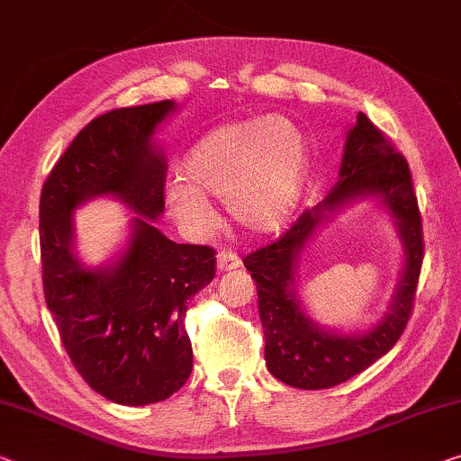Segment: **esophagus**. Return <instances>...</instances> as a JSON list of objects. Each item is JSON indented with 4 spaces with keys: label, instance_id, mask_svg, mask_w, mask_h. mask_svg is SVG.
<instances>
[{
    "label": "esophagus",
    "instance_id": "esophagus-1",
    "mask_svg": "<svg viewBox=\"0 0 461 461\" xmlns=\"http://www.w3.org/2000/svg\"><path fill=\"white\" fill-rule=\"evenodd\" d=\"M216 266H218V272H230V270H237L240 267V258L230 249L221 251L218 253V259H216Z\"/></svg>",
    "mask_w": 461,
    "mask_h": 461
}]
</instances>
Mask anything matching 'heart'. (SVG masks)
<instances>
[{"mask_svg": "<svg viewBox=\"0 0 461 461\" xmlns=\"http://www.w3.org/2000/svg\"><path fill=\"white\" fill-rule=\"evenodd\" d=\"M304 162V140L285 117L226 123L189 152L183 167L187 181L168 183L167 206L187 230L203 232L214 224L206 194L226 197L243 229L270 232L294 208Z\"/></svg>", "mask_w": 461, "mask_h": 461, "instance_id": "b5f03b06", "label": "heart"}]
</instances>
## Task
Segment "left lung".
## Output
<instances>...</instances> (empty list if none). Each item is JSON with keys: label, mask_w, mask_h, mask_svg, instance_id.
Returning <instances> with one entry per match:
<instances>
[{"label": "left lung", "mask_w": 461, "mask_h": 461, "mask_svg": "<svg viewBox=\"0 0 461 461\" xmlns=\"http://www.w3.org/2000/svg\"><path fill=\"white\" fill-rule=\"evenodd\" d=\"M339 176L342 179L323 203L304 210L278 239L243 259L258 282L267 369L282 384L299 389H328L344 384L392 350L412 315L422 270V218L408 160L395 152L392 141L365 113H358L357 125L346 140ZM357 194L384 197L401 226L407 267L393 313L369 335L350 339L323 332L303 317L292 293V274L295 255L321 221L322 212Z\"/></svg>", "instance_id": "obj_1"}]
</instances>
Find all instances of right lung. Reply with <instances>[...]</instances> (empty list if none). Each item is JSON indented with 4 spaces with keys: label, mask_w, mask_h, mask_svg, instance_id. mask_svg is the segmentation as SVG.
I'll return each mask as SVG.
<instances>
[{
    "label": "right lung",
    "mask_w": 461,
    "mask_h": 461,
    "mask_svg": "<svg viewBox=\"0 0 461 461\" xmlns=\"http://www.w3.org/2000/svg\"><path fill=\"white\" fill-rule=\"evenodd\" d=\"M173 109V101H160L92 119L41 191L47 307L76 371L123 406L162 402L185 385L194 369L187 304L216 276L212 247L173 243L148 221L165 210L167 179L165 158L150 140ZM103 193L122 196L142 216L122 259L90 273L71 253V212Z\"/></svg>",
    "instance_id": "right-lung-1"
}]
</instances>
